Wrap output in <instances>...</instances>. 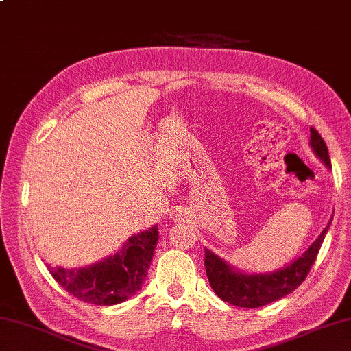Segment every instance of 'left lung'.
<instances>
[{
    "label": "left lung",
    "instance_id": "1",
    "mask_svg": "<svg viewBox=\"0 0 351 351\" xmlns=\"http://www.w3.org/2000/svg\"><path fill=\"white\" fill-rule=\"evenodd\" d=\"M310 145L315 154L326 162L327 167H331L327 144L315 127H310ZM330 224L331 219L301 258L287 265L285 269L267 273V275H245V273L234 271L221 258L215 256L210 250H206L204 265H206L208 282L222 301L237 305V307L258 308L276 301V299H281L296 290L307 278L311 265L315 264L317 253L321 250Z\"/></svg>",
    "mask_w": 351,
    "mask_h": 351
}]
</instances>
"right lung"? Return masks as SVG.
<instances>
[{"label": "right lung", "mask_w": 351, "mask_h": 351, "mask_svg": "<svg viewBox=\"0 0 351 351\" xmlns=\"http://www.w3.org/2000/svg\"><path fill=\"white\" fill-rule=\"evenodd\" d=\"M156 242L158 227L155 226L132 237L117 254L98 264L75 270L50 265L47 269L55 281L80 301L114 305L124 302L139 290L147 276Z\"/></svg>", "instance_id": "add662e5"}]
</instances>
